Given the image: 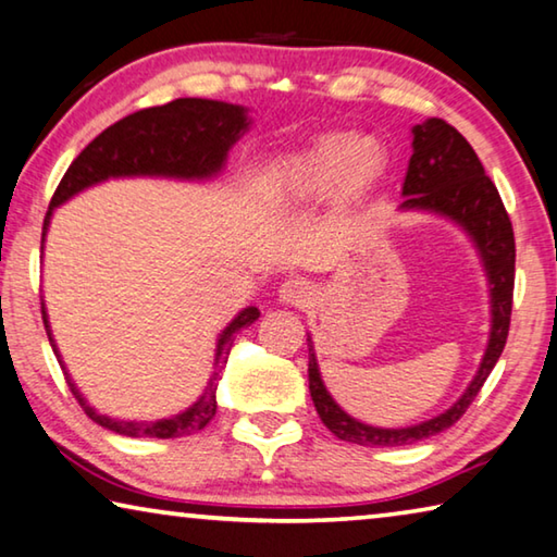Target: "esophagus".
<instances>
[{
    "mask_svg": "<svg viewBox=\"0 0 557 557\" xmlns=\"http://www.w3.org/2000/svg\"><path fill=\"white\" fill-rule=\"evenodd\" d=\"M310 297H312V285L307 280H302V277L285 280L280 285V299L285 305L299 307V305H305Z\"/></svg>",
    "mask_w": 557,
    "mask_h": 557,
    "instance_id": "obj_1",
    "label": "esophagus"
}]
</instances>
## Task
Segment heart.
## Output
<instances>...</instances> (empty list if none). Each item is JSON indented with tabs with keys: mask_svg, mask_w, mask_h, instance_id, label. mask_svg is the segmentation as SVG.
Listing matches in <instances>:
<instances>
[{
	"mask_svg": "<svg viewBox=\"0 0 557 557\" xmlns=\"http://www.w3.org/2000/svg\"><path fill=\"white\" fill-rule=\"evenodd\" d=\"M386 148L376 136L330 131L280 156L270 168V193L285 206H307L330 193L334 213L359 208L384 178Z\"/></svg>",
	"mask_w": 557,
	"mask_h": 557,
	"instance_id": "b5f03b06",
	"label": "heart"
}]
</instances>
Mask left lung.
I'll list each match as a JSON object with an SVG mask.
<instances>
[{"label": "left lung", "instance_id": "8db88e82", "mask_svg": "<svg viewBox=\"0 0 557 557\" xmlns=\"http://www.w3.org/2000/svg\"><path fill=\"white\" fill-rule=\"evenodd\" d=\"M411 134L413 153L404 178V202L399 210H426V213L444 215L469 233L491 285V337L479 372H475L461 399L438 417L406 429L369 426V423H361L351 419L347 411H342L339 404L326 392L320 367H317L312 339H307L310 342V369H307L310 372V394L322 423L337 438L372 448L406 446L454 426L496 367L500 351L506 347L510 307H513L516 237L498 188L485 175L469 140L458 134L451 123L444 119H429L413 126Z\"/></svg>", "mask_w": 557, "mask_h": 557}]
</instances>
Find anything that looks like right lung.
I'll list each match as a JSON object with an SVG mask.
<instances>
[{
  "label": "right lung",
  "mask_w": 557,
  "mask_h": 557,
  "mask_svg": "<svg viewBox=\"0 0 557 557\" xmlns=\"http://www.w3.org/2000/svg\"><path fill=\"white\" fill-rule=\"evenodd\" d=\"M250 119H247V109L225 101H210V99H175L165 106H153V109H144L131 113V116L121 119L96 136L82 153L74 158L69 171L61 178L59 188L51 198V206L44 218V235L49 231V220L54 208L76 193H82L91 185L109 181V178H131V175H161V178H181V181H206L213 178L223 171L227 151L240 138ZM258 307H245V310L235 317V320L225 326L218 339L215 364L227 361L231 355L233 334L243 326L252 324L258 320ZM41 320L47 326L51 349L59 359L61 369L66 367L59 357V349L51 337L47 310L41 302ZM69 389L82 404L86 417L99 423V426L116 431L121 436H151V438H178L196 434V431L206 429L210 419L215 417L218 401H215V376L210 379L206 394L185 409L178 417L158 419V421H121L111 419L106 413H99L94 406H88L82 394H78L72 376L66 374Z\"/></svg>",
  "instance_id": "right-lung-1"
}]
</instances>
